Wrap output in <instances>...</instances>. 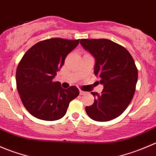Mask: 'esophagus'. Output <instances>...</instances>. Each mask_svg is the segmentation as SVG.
Masks as SVG:
<instances>
[{
	"label": "esophagus",
	"instance_id": "1",
	"mask_svg": "<svg viewBox=\"0 0 156 156\" xmlns=\"http://www.w3.org/2000/svg\"><path fill=\"white\" fill-rule=\"evenodd\" d=\"M86 94V91H81V90H80V95H83V94Z\"/></svg>",
	"mask_w": 156,
	"mask_h": 156
}]
</instances>
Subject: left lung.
I'll return each mask as SVG.
<instances>
[{
  "instance_id": "8db88e82",
  "label": "left lung",
  "mask_w": 156,
  "mask_h": 156,
  "mask_svg": "<svg viewBox=\"0 0 156 156\" xmlns=\"http://www.w3.org/2000/svg\"><path fill=\"white\" fill-rule=\"evenodd\" d=\"M80 44L95 59L94 73L104 86L101 94L91 92L94 104L86 107V111L94 121H110L132 100L138 77L134 61L126 48L110 40L82 39Z\"/></svg>"
}]
</instances>
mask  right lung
<instances>
[{
	"mask_svg": "<svg viewBox=\"0 0 156 156\" xmlns=\"http://www.w3.org/2000/svg\"><path fill=\"white\" fill-rule=\"evenodd\" d=\"M80 40L52 38L34 45L22 57L16 70V86L23 105L39 119L55 121L66 113L69 103L80 94L76 86L63 89L54 82L67 55Z\"/></svg>",
	"mask_w": 156,
	"mask_h": 156,
	"instance_id": "add662e5",
	"label": "right lung"
}]
</instances>
